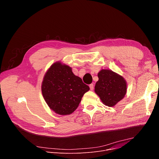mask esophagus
I'll return each instance as SVG.
<instances>
[{"instance_id": "esophagus-1", "label": "esophagus", "mask_w": 159, "mask_h": 159, "mask_svg": "<svg viewBox=\"0 0 159 159\" xmlns=\"http://www.w3.org/2000/svg\"><path fill=\"white\" fill-rule=\"evenodd\" d=\"M89 87H90V90H93L94 89V84H90V85H89Z\"/></svg>"}]
</instances>
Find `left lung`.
Listing matches in <instances>:
<instances>
[{
	"label": "left lung",
	"instance_id": "1",
	"mask_svg": "<svg viewBox=\"0 0 159 159\" xmlns=\"http://www.w3.org/2000/svg\"><path fill=\"white\" fill-rule=\"evenodd\" d=\"M98 76L99 80L95 85V93L106 106H115L126 93V80L122 76L107 69L101 70Z\"/></svg>",
	"mask_w": 159,
	"mask_h": 159
}]
</instances>
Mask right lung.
Returning a JSON list of instances; mask_svg holds the SVG:
<instances>
[{"mask_svg": "<svg viewBox=\"0 0 159 159\" xmlns=\"http://www.w3.org/2000/svg\"><path fill=\"white\" fill-rule=\"evenodd\" d=\"M72 68L60 61L52 65L41 85L43 96L50 108L60 115H70L79 106L84 94L89 90Z\"/></svg>", "mask_w": 159, "mask_h": 159, "instance_id": "add662e5", "label": "right lung"}]
</instances>
